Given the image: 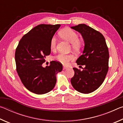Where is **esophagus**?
<instances>
[{"label":"esophagus","mask_w":123,"mask_h":123,"mask_svg":"<svg viewBox=\"0 0 123 123\" xmlns=\"http://www.w3.org/2000/svg\"><path fill=\"white\" fill-rule=\"evenodd\" d=\"M67 68H68L67 67H66V66H63V70L66 69Z\"/></svg>","instance_id":"obj_1"}]
</instances>
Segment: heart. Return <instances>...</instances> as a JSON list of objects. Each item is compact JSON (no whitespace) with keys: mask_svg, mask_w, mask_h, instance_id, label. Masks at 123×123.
I'll return each instance as SVG.
<instances>
[{"mask_svg":"<svg viewBox=\"0 0 123 123\" xmlns=\"http://www.w3.org/2000/svg\"><path fill=\"white\" fill-rule=\"evenodd\" d=\"M59 34L62 38L71 43L72 49L76 53L80 52L82 49L84 43L81 39H79V35L75 31L70 28H65L60 32ZM57 39L55 36L52 37L50 41V48L54 50L56 47ZM54 59L62 64L66 65L72 60H74V56L72 54H66L60 53L54 57Z\"/></svg>","mask_w":123,"mask_h":123,"instance_id":"heart-1","label":"heart"}]
</instances>
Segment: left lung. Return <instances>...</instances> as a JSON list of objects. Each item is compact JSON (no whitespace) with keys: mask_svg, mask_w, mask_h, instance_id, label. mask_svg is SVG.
I'll use <instances>...</instances> for the list:
<instances>
[{"mask_svg":"<svg viewBox=\"0 0 123 123\" xmlns=\"http://www.w3.org/2000/svg\"><path fill=\"white\" fill-rule=\"evenodd\" d=\"M71 28L84 38V51L76 62L85 67L82 71L73 68L74 75L70 81L75 90L88 94L98 88L105 80L109 70V49L103 35L95 29L85 24Z\"/></svg>","mask_w":123,"mask_h":123,"instance_id":"left-lung-1","label":"left lung"}]
</instances>
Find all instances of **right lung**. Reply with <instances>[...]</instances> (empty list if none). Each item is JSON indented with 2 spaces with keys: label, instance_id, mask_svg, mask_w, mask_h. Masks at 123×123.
<instances>
[{
  "label": "right lung",
  "instance_id": "1",
  "mask_svg": "<svg viewBox=\"0 0 123 123\" xmlns=\"http://www.w3.org/2000/svg\"><path fill=\"white\" fill-rule=\"evenodd\" d=\"M60 24H39L20 39L15 52L16 70L26 88L37 94L51 91L56 82V74L62 70L59 62L52 61L43 67L50 54V41Z\"/></svg>",
  "mask_w": 123,
  "mask_h": 123
}]
</instances>
